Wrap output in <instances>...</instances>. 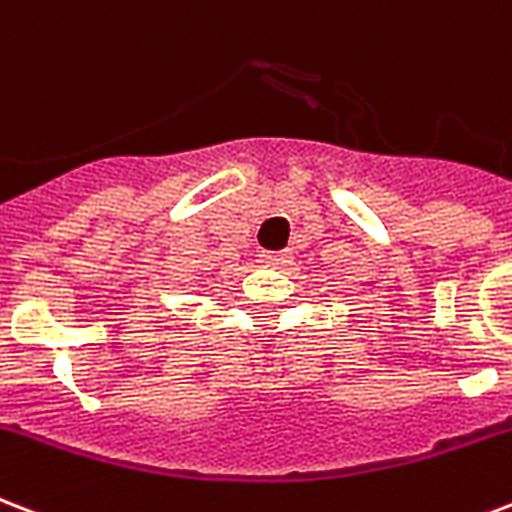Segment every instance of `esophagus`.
Returning a JSON list of instances; mask_svg holds the SVG:
<instances>
[{
  "label": "esophagus",
  "instance_id": "1",
  "mask_svg": "<svg viewBox=\"0 0 512 512\" xmlns=\"http://www.w3.org/2000/svg\"><path fill=\"white\" fill-rule=\"evenodd\" d=\"M287 252H260V260H263L265 265H273V268H279V265L287 263Z\"/></svg>",
  "mask_w": 512,
  "mask_h": 512
}]
</instances>
